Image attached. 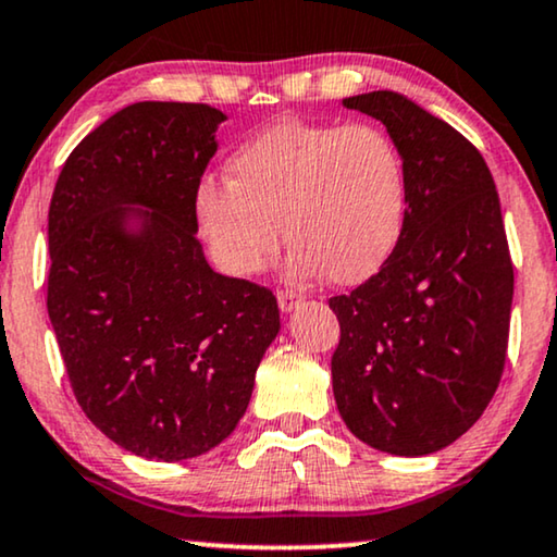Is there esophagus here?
<instances>
[{
  "label": "esophagus",
  "mask_w": 557,
  "mask_h": 557,
  "mask_svg": "<svg viewBox=\"0 0 557 557\" xmlns=\"http://www.w3.org/2000/svg\"><path fill=\"white\" fill-rule=\"evenodd\" d=\"M276 298H278V306H281V311H294L296 306L304 301V296H301V294H296V292H288V288H281V292L276 294Z\"/></svg>",
  "instance_id": "1"
}]
</instances>
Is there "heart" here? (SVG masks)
Masks as SVG:
<instances>
[{
  "mask_svg": "<svg viewBox=\"0 0 557 557\" xmlns=\"http://www.w3.org/2000/svg\"><path fill=\"white\" fill-rule=\"evenodd\" d=\"M228 181L196 188L198 231L233 276H251L294 246V276L326 273L359 284L382 269L407 219V163L389 133L369 123L284 120L228 158Z\"/></svg>",
  "mask_w": 557,
  "mask_h": 557,
  "instance_id": "1",
  "label": "heart"
}]
</instances>
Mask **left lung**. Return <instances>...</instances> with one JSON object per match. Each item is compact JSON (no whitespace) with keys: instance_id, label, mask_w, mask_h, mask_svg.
<instances>
[{"instance_id":"left-lung-1","label":"left lung","mask_w":557,"mask_h":557,"mask_svg":"<svg viewBox=\"0 0 557 557\" xmlns=\"http://www.w3.org/2000/svg\"><path fill=\"white\" fill-rule=\"evenodd\" d=\"M344 108L382 120L407 163V219L389 259L332 296L338 414L369 447L422 457L453 445L493 399L507 357L512 259L480 150L405 95Z\"/></svg>"}]
</instances>
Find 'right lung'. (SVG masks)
<instances>
[{
	"mask_svg": "<svg viewBox=\"0 0 557 557\" xmlns=\"http://www.w3.org/2000/svg\"><path fill=\"white\" fill-rule=\"evenodd\" d=\"M221 110L135 102L85 135L50 203V313L77 405L127 453L181 462L236 430L278 334L271 288L215 273L193 198ZM127 205L144 228L127 234Z\"/></svg>",
	"mask_w": 557,
	"mask_h": 557,
	"instance_id": "add662e5",
	"label": "right lung"
}]
</instances>
